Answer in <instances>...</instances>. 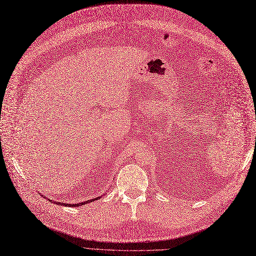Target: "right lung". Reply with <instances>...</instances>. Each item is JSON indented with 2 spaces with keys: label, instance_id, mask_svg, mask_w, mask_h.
<instances>
[{
  "label": "right lung",
  "instance_id": "add662e5",
  "mask_svg": "<svg viewBox=\"0 0 256 256\" xmlns=\"http://www.w3.org/2000/svg\"><path fill=\"white\" fill-rule=\"evenodd\" d=\"M100 197H96V198H94V199H91V200H87V201H85V202H80V204H61V202H56V201H54V202H55L56 204H63V206H72V208H74V206H83V204H89V202H91V201H93V200H98V199H100ZM48 201H50V202H52V201L50 200V199H48Z\"/></svg>",
  "mask_w": 256,
  "mask_h": 256
}]
</instances>
